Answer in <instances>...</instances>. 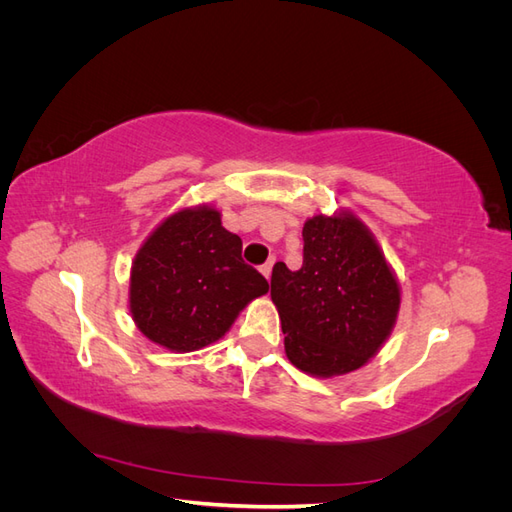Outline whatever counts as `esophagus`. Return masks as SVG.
<instances>
[{
  "mask_svg": "<svg viewBox=\"0 0 512 512\" xmlns=\"http://www.w3.org/2000/svg\"><path fill=\"white\" fill-rule=\"evenodd\" d=\"M273 265H275V258H271L269 262H265V265L260 267V271H262V275L267 277V280H271V271H273Z\"/></svg>",
  "mask_w": 512,
  "mask_h": 512,
  "instance_id": "1",
  "label": "esophagus"
}]
</instances>
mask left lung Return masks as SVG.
Segmentation results:
<instances>
[{"label":"left lung","instance_id":"obj_1","mask_svg":"<svg viewBox=\"0 0 512 512\" xmlns=\"http://www.w3.org/2000/svg\"><path fill=\"white\" fill-rule=\"evenodd\" d=\"M271 299L282 320L288 361L314 378L346 376L391 337L401 286L359 215L316 213L303 224V265L277 262Z\"/></svg>","mask_w":512,"mask_h":512}]
</instances>
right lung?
Returning a JSON list of instances; mask_svg holds the SVG:
<instances>
[{
  "instance_id": "1",
  "label": "right lung",
  "mask_w": 512,
  "mask_h": 512,
  "mask_svg": "<svg viewBox=\"0 0 512 512\" xmlns=\"http://www.w3.org/2000/svg\"><path fill=\"white\" fill-rule=\"evenodd\" d=\"M218 207H183L149 232L130 269L128 309L149 342L194 352L222 339L269 282L241 258Z\"/></svg>"
}]
</instances>
